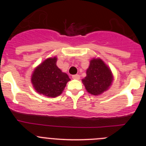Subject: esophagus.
Instances as JSON below:
<instances>
[{"label": "esophagus", "instance_id": "1", "mask_svg": "<svg viewBox=\"0 0 146 146\" xmlns=\"http://www.w3.org/2000/svg\"><path fill=\"white\" fill-rule=\"evenodd\" d=\"M72 78H73V79H75V80H79V79L80 78V76H79V75H78V74L73 75V76H72Z\"/></svg>", "mask_w": 146, "mask_h": 146}]
</instances>
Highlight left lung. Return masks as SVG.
<instances>
[{
    "label": "left lung",
    "mask_w": 146,
    "mask_h": 146,
    "mask_svg": "<svg viewBox=\"0 0 146 146\" xmlns=\"http://www.w3.org/2000/svg\"><path fill=\"white\" fill-rule=\"evenodd\" d=\"M113 80L114 76L110 68L100 58L95 57L90 61L86 76L82 82L88 92L98 96L110 89Z\"/></svg>",
    "instance_id": "obj_1"
}]
</instances>
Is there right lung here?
Segmentation results:
<instances>
[{"label":"right lung","mask_w":146,"mask_h":146,"mask_svg":"<svg viewBox=\"0 0 146 146\" xmlns=\"http://www.w3.org/2000/svg\"><path fill=\"white\" fill-rule=\"evenodd\" d=\"M57 57L46 58L33 70L31 82L37 93L48 98H56L64 91L70 80L66 73L56 66Z\"/></svg>","instance_id":"1"}]
</instances>
